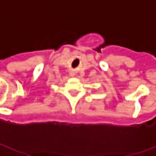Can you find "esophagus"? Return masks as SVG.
I'll list each match as a JSON object with an SVG mask.
<instances>
[{
	"mask_svg": "<svg viewBox=\"0 0 156 156\" xmlns=\"http://www.w3.org/2000/svg\"><path fill=\"white\" fill-rule=\"evenodd\" d=\"M70 75H71V76H74V73H70Z\"/></svg>",
	"mask_w": 156,
	"mask_h": 156,
	"instance_id": "obj_1",
	"label": "esophagus"
}]
</instances>
